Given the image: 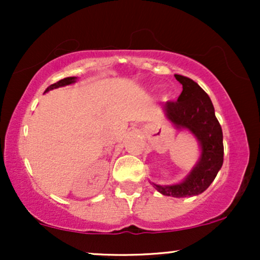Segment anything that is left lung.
Here are the masks:
<instances>
[{"label":"left lung","instance_id":"left-lung-1","mask_svg":"<svg viewBox=\"0 0 260 260\" xmlns=\"http://www.w3.org/2000/svg\"><path fill=\"white\" fill-rule=\"evenodd\" d=\"M175 78L183 90L177 101H168L164 110L172 123L187 128L198 138L202 145L201 160L182 183L153 186L161 194L181 198L201 194L215 180L223 162V143L221 126L209 95L188 77L175 74Z\"/></svg>","mask_w":260,"mask_h":260}]
</instances>
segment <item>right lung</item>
Wrapping results in <instances>:
<instances>
[{
	"instance_id": "add662e5",
	"label": "right lung",
	"mask_w": 260,
	"mask_h": 260,
	"mask_svg": "<svg viewBox=\"0 0 260 260\" xmlns=\"http://www.w3.org/2000/svg\"><path fill=\"white\" fill-rule=\"evenodd\" d=\"M76 82V77H67V78H63L61 80H58V82L53 83L49 86V88L46 89L45 91H49L51 90V89H55V88H58V86H63V85H68V84H72V83Z\"/></svg>"
}]
</instances>
